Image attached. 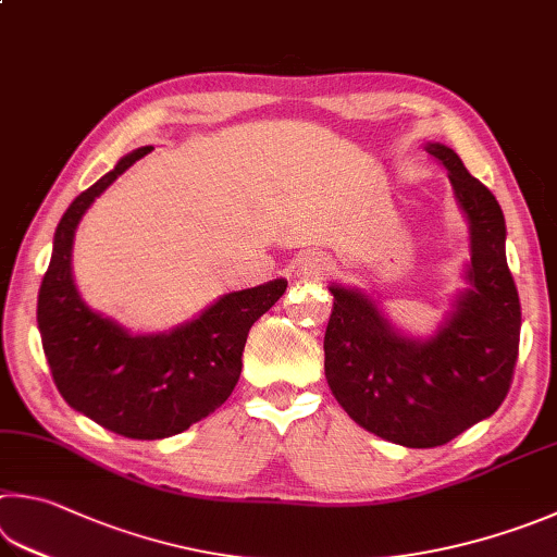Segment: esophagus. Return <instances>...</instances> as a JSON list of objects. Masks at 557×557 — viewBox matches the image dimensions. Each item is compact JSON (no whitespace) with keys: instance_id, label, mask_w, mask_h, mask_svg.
I'll use <instances>...</instances> for the list:
<instances>
[{"instance_id":"obj_1","label":"esophagus","mask_w":557,"mask_h":557,"mask_svg":"<svg viewBox=\"0 0 557 557\" xmlns=\"http://www.w3.org/2000/svg\"><path fill=\"white\" fill-rule=\"evenodd\" d=\"M329 270H331V260L323 256V252H305V256H299L297 260V272L305 277L319 280L323 275H329Z\"/></svg>"}]
</instances>
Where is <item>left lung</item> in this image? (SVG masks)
I'll return each mask as SVG.
<instances>
[{"label": "left lung", "instance_id": "1", "mask_svg": "<svg viewBox=\"0 0 557 557\" xmlns=\"http://www.w3.org/2000/svg\"><path fill=\"white\" fill-rule=\"evenodd\" d=\"M426 153L448 170L468 219V287L453 297L438 329L419 338L394 326L368 292L331 285L333 311L323 336L333 397L358 426L407 448L443 446L499 409L521 331L499 201L453 148L426 144Z\"/></svg>", "mask_w": 557, "mask_h": 557}]
</instances>
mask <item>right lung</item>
Listing matches in <instances>:
<instances>
[{"mask_svg": "<svg viewBox=\"0 0 557 557\" xmlns=\"http://www.w3.org/2000/svg\"><path fill=\"white\" fill-rule=\"evenodd\" d=\"M153 146L126 153L75 197L53 236L38 292V331L55 387L75 411L136 441L168 438L207 419L240 377L252 323L285 295L287 280L228 292L163 333H131L85 305L73 277V240L92 201Z\"/></svg>", "mask_w": 557, "mask_h": 557, "instance_id": "right-lung-1", "label": "right lung"}]
</instances>
